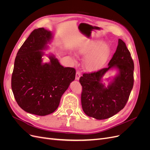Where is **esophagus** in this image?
Wrapping results in <instances>:
<instances>
[{"label": "esophagus", "instance_id": "obj_1", "mask_svg": "<svg viewBox=\"0 0 150 150\" xmlns=\"http://www.w3.org/2000/svg\"><path fill=\"white\" fill-rule=\"evenodd\" d=\"M80 77H81V72L79 71H78L76 73V79L79 80V78H80Z\"/></svg>", "mask_w": 150, "mask_h": 150}]
</instances>
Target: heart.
<instances>
[{
	"label": "heart",
	"instance_id": "obj_1",
	"mask_svg": "<svg viewBox=\"0 0 150 150\" xmlns=\"http://www.w3.org/2000/svg\"><path fill=\"white\" fill-rule=\"evenodd\" d=\"M98 40H90L81 44L76 50V54L81 56L88 54L85 59V66L89 71L98 70L104 64L110 54L108 44Z\"/></svg>",
	"mask_w": 150,
	"mask_h": 150
}]
</instances>
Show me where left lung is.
Instances as JSON below:
<instances>
[{
    "instance_id": "obj_1",
    "label": "left lung",
    "mask_w": 150,
    "mask_h": 150,
    "mask_svg": "<svg viewBox=\"0 0 150 150\" xmlns=\"http://www.w3.org/2000/svg\"><path fill=\"white\" fill-rule=\"evenodd\" d=\"M115 67L119 73L106 87L103 76ZM134 62L126 44L118 39L116 51L108 67L96 72L84 73L79 79L82 86L81 104L86 115L96 120L111 117L124 108L134 84Z\"/></svg>"
}]
</instances>
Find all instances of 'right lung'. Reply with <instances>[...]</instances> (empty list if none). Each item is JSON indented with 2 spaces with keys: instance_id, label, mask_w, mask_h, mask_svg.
Here are the masks:
<instances>
[{
  "instance_id": "right-lung-1",
  "label": "right lung",
  "mask_w": 150,
  "mask_h": 150,
  "mask_svg": "<svg viewBox=\"0 0 150 150\" xmlns=\"http://www.w3.org/2000/svg\"><path fill=\"white\" fill-rule=\"evenodd\" d=\"M44 28L34 30L17 52L11 87L16 101L31 114L46 116L56 110L61 96L75 79L76 70L64 67L54 55L43 63L42 51L52 39Z\"/></svg>"
}]
</instances>
